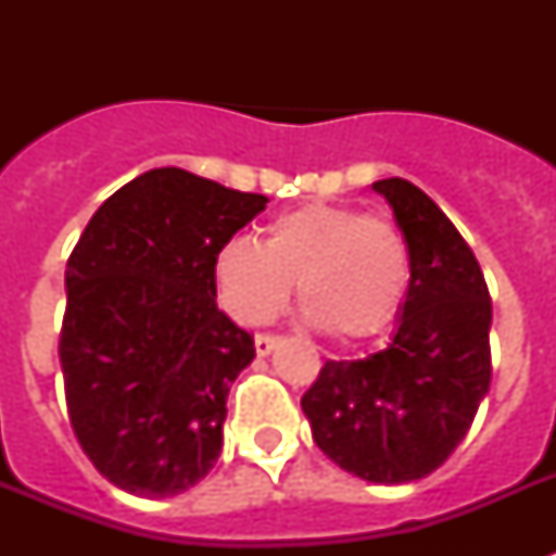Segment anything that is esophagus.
<instances>
[{"instance_id":"obj_1","label":"esophagus","mask_w":556,"mask_h":556,"mask_svg":"<svg viewBox=\"0 0 556 556\" xmlns=\"http://www.w3.org/2000/svg\"><path fill=\"white\" fill-rule=\"evenodd\" d=\"M279 338H274V334H256V340H253V346H256V355L265 357L270 355L274 349H277Z\"/></svg>"}]
</instances>
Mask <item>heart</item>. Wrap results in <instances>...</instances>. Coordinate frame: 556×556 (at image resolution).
Segmentation results:
<instances>
[{"label":"heart","instance_id":"obj_1","mask_svg":"<svg viewBox=\"0 0 556 556\" xmlns=\"http://www.w3.org/2000/svg\"><path fill=\"white\" fill-rule=\"evenodd\" d=\"M401 227L352 204L308 201L270 218L260 244L230 239L213 260L218 303L242 326L270 323L296 282L305 320L340 340L375 338L409 291Z\"/></svg>","mask_w":556,"mask_h":556}]
</instances>
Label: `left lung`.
Segmentation results:
<instances>
[{
    "label": "left lung",
    "instance_id": "1",
    "mask_svg": "<svg viewBox=\"0 0 556 556\" xmlns=\"http://www.w3.org/2000/svg\"><path fill=\"white\" fill-rule=\"evenodd\" d=\"M371 190L409 248L395 338L364 361H326L303 413L326 456L366 482L406 484L439 470L491 387V294L439 204L404 178Z\"/></svg>",
    "mask_w": 556,
    "mask_h": 556
}]
</instances>
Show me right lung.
<instances>
[{"mask_svg": "<svg viewBox=\"0 0 556 556\" xmlns=\"http://www.w3.org/2000/svg\"><path fill=\"white\" fill-rule=\"evenodd\" d=\"M265 204L181 167L150 169L100 204L68 256V418L121 491L167 500L216 465L227 392L256 349L218 312L213 260Z\"/></svg>", "mask_w": 556, "mask_h": 556, "instance_id": "add662e5", "label": "right lung"}]
</instances>
